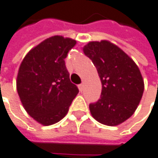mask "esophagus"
Returning <instances> with one entry per match:
<instances>
[{
  "mask_svg": "<svg viewBox=\"0 0 158 158\" xmlns=\"http://www.w3.org/2000/svg\"><path fill=\"white\" fill-rule=\"evenodd\" d=\"M83 88H84V85H83V83H82V84H80V85H79V91H82V90H83Z\"/></svg>",
  "mask_w": 158,
  "mask_h": 158,
  "instance_id": "1",
  "label": "esophagus"
}]
</instances>
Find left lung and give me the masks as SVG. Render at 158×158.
Wrapping results in <instances>:
<instances>
[{
	"label": "left lung",
	"instance_id": "1",
	"mask_svg": "<svg viewBox=\"0 0 158 158\" xmlns=\"http://www.w3.org/2000/svg\"><path fill=\"white\" fill-rule=\"evenodd\" d=\"M84 53L97 68L102 83L101 98L89 105L91 115L98 123L117 126L134 114L144 92V80L135 61L108 40L92 41Z\"/></svg>",
	"mask_w": 158,
	"mask_h": 158
}]
</instances>
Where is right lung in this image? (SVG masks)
Returning <instances> with one entry per match:
<instances>
[{
	"label": "right lung",
	"mask_w": 158,
	"mask_h": 158,
	"mask_svg": "<svg viewBox=\"0 0 158 158\" xmlns=\"http://www.w3.org/2000/svg\"><path fill=\"white\" fill-rule=\"evenodd\" d=\"M76 44L74 39L53 35L32 48L21 61L17 91L26 112L42 125L60 121L79 93L64 61Z\"/></svg>",
	"instance_id": "right-lung-1"
}]
</instances>
